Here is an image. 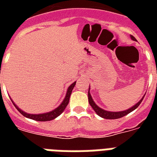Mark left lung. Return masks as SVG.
<instances>
[{"label":"left lung","mask_w":157,"mask_h":157,"mask_svg":"<svg viewBox=\"0 0 157 157\" xmlns=\"http://www.w3.org/2000/svg\"><path fill=\"white\" fill-rule=\"evenodd\" d=\"M130 37H131V39L133 40L137 41L136 39H135L133 36L130 35ZM90 88L89 87V91H88L89 103L90 104V106L92 107V108L94 110V112L97 113V115H98V116L102 117V118H105V119H112V120L118 119V118H121V117L126 116L127 114H129V113H130L131 112H133L134 110H135L137 107H139V105H140V103H142L143 99H144V96H145V94H144V95L143 96V98H142L141 99H140V100L136 103V104L134 105L133 107H129V108H128V109L124 110V111H121V112H109V111H106V110L99 107L98 105L94 103V101L93 98H92V96H91L90 94Z\"/></svg>","instance_id":"1"}]
</instances>
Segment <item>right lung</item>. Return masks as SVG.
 Masks as SVG:
<instances>
[{
    "label": "right lung",
    "mask_w": 157,
    "mask_h": 157,
    "mask_svg": "<svg viewBox=\"0 0 157 157\" xmlns=\"http://www.w3.org/2000/svg\"><path fill=\"white\" fill-rule=\"evenodd\" d=\"M76 82L75 81L74 83H72L71 86H69L67 90V93L66 95H65V98H63V100L61 103V104L59 105V107H56L55 109L52 110V111H50L49 112H45V113H40V114H30V113H27V112H23V110L20 109L19 107L15 104V103L12 100V98H10V100L12 101V103L14 105V107L17 108L18 112H20L21 114L27 118H29V119L34 120V121H52V120L55 119L56 117H58L59 115L61 114L62 112H63L66 107L67 106L69 103V98H70V96H71V91L73 90L74 86L76 85Z\"/></svg>",
    "instance_id": "obj_1"
}]
</instances>
